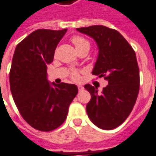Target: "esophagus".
<instances>
[{"mask_svg":"<svg viewBox=\"0 0 156 156\" xmlns=\"http://www.w3.org/2000/svg\"><path fill=\"white\" fill-rule=\"evenodd\" d=\"M78 90H79V91H81L84 90V87L82 86H78Z\"/></svg>","mask_w":156,"mask_h":156,"instance_id":"1","label":"esophagus"}]
</instances>
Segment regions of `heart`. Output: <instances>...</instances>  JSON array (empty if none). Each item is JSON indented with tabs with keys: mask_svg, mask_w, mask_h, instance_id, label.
<instances>
[{
	"mask_svg": "<svg viewBox=\"0 0 156 156\" xmlns=\"http://www.w3.org/2000/svg\"><path fill=\"white\" fill-rule=\"evenodd\" d=\"M71 41H72V43H73L76 49V51H79V50L82 48H86V47L90 49L89 41L85 38L81 37V36H74ZM71 78L75 80H77L80 78L79 73L77 71H73L71 73Z\"/></svg>",
	"mask_w": 156,
	"mask_h": 156,
	"instance_id": "1",
	"label": "heart"
}]
</instances>
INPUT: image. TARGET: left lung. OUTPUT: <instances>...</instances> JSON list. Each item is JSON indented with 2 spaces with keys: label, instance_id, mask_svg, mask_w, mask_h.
<instances>
[{
  "label": "left lung",
  "instance_id": "8db88e82",
  "mask_svg": "<svg viewBox=\"0 0 156 156\" xmlns=\"http://www.w3.org/2000/svg\"><path fill=\"white\" fill-rule=\"evenodd\" d=\"M76 30L96 42L98 56L92 74L108 81L101 94L90 84L85 86L91 95L86 112L97 127L113 129L129 116L138 96L140 72L136 52L115 30L100 25Z\"/></svg>",
  "mask_w": 156,
  "mask_h": 156
}]
</instances>
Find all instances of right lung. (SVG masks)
Masks as SVG:
<instances>
[{
	"label": "right lung",
	"instance_id": "add662e5",
	"mask_svg": "<svg viewBox=\"0 0 156 156\" xmlns=\"http://www.w3.org/2000/svg\"><path fill=\"white\" fill-rule=\"evenodd\" d=\"M67 31L40 29L16 47L10 71L12 97L24 120L41 131L63 124L70 104L78 93L74 84L49 82L47 66L58 43Z\"/></svg>",
	"mask_w": 156,
	"mask_h": 156
}]
</instances>
